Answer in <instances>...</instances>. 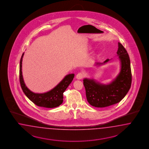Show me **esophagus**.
Returning <instances> with one entry per match:
<instances>
[{
  "label": "esophagus",
  "mask_w": 149,
  "mask_h": 149,
  "mask_svg": "<svg viewBox=\"0 0 149 149\" xmlns=\"http://www.w3.org/2000/svg\"><path fill=\"white\" fill-rule=\"evenodd\" d=\"M84 77V74L83 72H79L78 73L76 76V78H77V80H81Z\"/></svg>",
  "instance_id": "1"
}]
</instances>
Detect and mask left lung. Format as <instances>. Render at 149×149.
<instances>
[{"instance_id": "left-lung-1", "label": "left lung", "mask_w": 149, "mask_h": 149, "mask_svg": "<svg viewBox=\"0 0 149 149\" xmlns=\"http://www.w3.org/2000/svg\"><path fill=\"white\" fill-rule=\"evenodd\" d=\"M117 56L120 61V72L113 81L104 84L93 78H85L84 85L86 90L87 100L89 104L97 108H104L120 102L128 93L132 82L131 62L129 55L123 45L118 42ZM110 61L103 63L97 62L101 66Z\"/></svg>"}]
</instances>
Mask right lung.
<instances>
[{"label": "right lung", "mask_w": 149, "mask_h": 149, "mask_svg": "<svg viewBox=\"0 0 149 149\" xmlns=\"http://www.w3.org/2000/svg\"><path fill=\"white\" fill-rule=\"evenodd\" d=\"M24 54L22 55L19 63V81L23 91L27 98L37 106L47 108L57 107L62 104L63 93L72 82L74 74H69L65 75L58 85L46 92L41 93L33 92L26 85L23 77L22 64Z\"/></svg>", "instance_id": "add662e5"}]
</instances>
